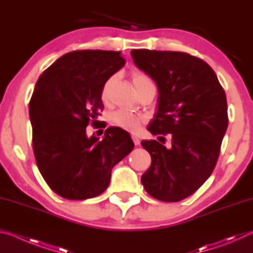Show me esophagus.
Wrapping results in <instances>:
<instances>
[{
    "label": "esophagus",
    "instance_id": "1",
    "mask_svg": "<svg viewBox=\"0 0 253 253\" xmlns=\"http://www.w3.org/2000/svg\"><path fill=\"white\" fill-rule=\"evenodd\" d=\"M131 138H132V142H134V144L136 145V146H138V145L140 144V140H139L138 137L132 135V136H131Z\"/></svg>",
    "mask_w": 253,
    "mask_h": 253
}]
</instances>
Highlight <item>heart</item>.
Segmentation results:
<instances>
[{
  "label": "heart",
  "instance_id": "heart-1",
  "mask_svg": "<svg viewBox=\"0 0 253 253\" xmlns=\"http://www.w3.org/2000/svg\"><path fill=\"white\" fill-rule=\"evenodd\" d=\"M131 81H132V84H134L136 89L140 87V85L144 84L152 83L151 79H149V77L147 75H145L142 71H132L131 72ZM111 83H113V80L108 79L104 84V85H102V88H101V99L102 100L108 99ZM145 119H146V117H145L142 114H136V113H132V111H130V110L121 109V110L115 111V113L111 115L110 124L115 127L122 128V129H124V130L137 132L140 129V128H142Z\"/></svg>",
  "mask_w": 253,
  "mask_h": 253
}]
</instances>
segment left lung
I'll list each match as a JSON object with an SVG mask.
<instances>
[{
  "mask_svg": "<svg viewBox=\"0 0 253 253\" xmlns=\"http://www.w3.org/2000/svg\"><path fill=\"white\" fill-rule=\"evenodd\" d=\"M135 65L155 81L158 107L148 130L171 136L170 149L144 140L152 164L143 174L147 193L163 202L193 194L215 168L228 128L225 92L202 59L178 51L131 50Z\"/></svg>",
  "mask_w": 253,
  "mask_h": 253,
  "instance_id": "obj_1",
  "label": "left lung"
}]
</instances>
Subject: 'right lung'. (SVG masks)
<instances>
[{
  "label": "right lung",
  "instance_id": "add662e5",
  "mask_svg": "<svg viewBox=\"0 0 253 253\" xmlns=\"http://www.w3.org/2000/svg\"><path fill=\"white\" fill-rule=\"evenodd\" d=\"M124 65L119 51H72L37 81L29 104L34 157L46 184L62 198L101 194L111 169L134 148L122 128H107L101 140L85 132L104 108L102 85Z\"/></svg>",
  "mask_w": 253,
  "mask_h": 253
}]
</instances>
